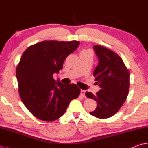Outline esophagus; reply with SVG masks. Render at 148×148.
Listing matches in <instances>:
<instances>
[{
  "instance_id": "34e87169",
  "label": "esophagus",
  "mask_w": 148,
  "mask_h": 148,
  "mask_svg": "<svg viewBox=\"0 0 148 148\" xmlns=\"http://www.w3.org/2000/svg\"><path fill=\"white\" fill-rule=\"evenodd\" d=\"M85 93H86V91L85 90H81L80 91V95L84 97V98H85L86 95H85Z\"/></svg>"
}]
</instances>
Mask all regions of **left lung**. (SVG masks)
<instances>
[{"label":"left lung","mask_w":148,"mask_h":148,"mask_svg":"<svg viewBox=\"0 0 148 148\" xmlns=\"http://www.w3.org/2000/svg\"><path fill=\"white\" fill-rule=\"evenodd\" d=\"M93 49L99 59L93 76L100 90L94 95L86 92L88 98L97 102L95 110L90 113L99 119H107L117 112L126 100L130 88V71L115 53L101 46Z\"/></svg>","instance_id":"8db88e82"}]
</instances>
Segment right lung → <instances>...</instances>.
<instances>
[{"label":"right lung","mask_w":148,"mask_h":148,"mask_svg":"<svg viewBox=\"0 0 148 148\" xmlns=\"http://www.w3.org/2000/svg\"><path fill=\"white\" fill-rule=\"evenodd\" d=\"M79 41H42L27 48L16 67L21 99L27 110L44 121H53L66 112L80 90L75 84L55 80L66 58L79 46Z\"/></svg>","instance_id":"add662e5"}]
</instances>
